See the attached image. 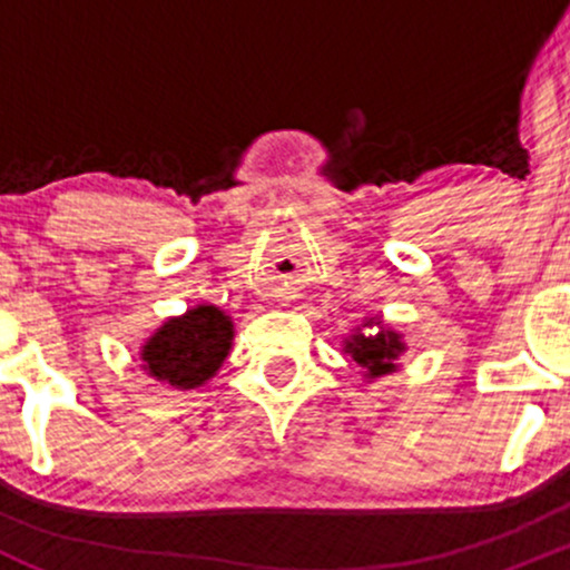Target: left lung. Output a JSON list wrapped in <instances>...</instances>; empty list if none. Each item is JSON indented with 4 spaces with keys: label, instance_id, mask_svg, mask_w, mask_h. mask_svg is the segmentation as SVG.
I'll return each instance as SVG.
<instances>
[{
    "label": "left lung",
    "instance_id": "1",
    "mask_svg": "<svg viewBox=\"0 0 570 570\" xmlns=\"http://www.w3.org/2000/svg\"><path fill=\"white\" fill-rule=\"evenodd\" d=\"M366 325H370V322H366ZM405 347H402L400 336H396L394 331H381L375 333V336H364V333L353 336L347 342V347H344V353L353 355L355 364L366 366V370H370V377H381L394 372V358Z\"/></svg>",
    "mask_w": 570,
    "mask_h": 570
}]
</instances>
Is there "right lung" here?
I'll return each instance as SVG.
<instances>
[{"instance_id":"add662e5","label":"right lung","mask_w":570,"mask_h":570,"mask_svg":"<svg viewBox=\"0 0 570 570\" xmlns=\"http://www.w3.org/2000/svg\"><path fill=\"white\" fill-rule=\"evenodd\" d=\"M232 320L215 306H198L168 320L142 347L146 370L176 389H195L209 381L232 347Z\"/></svg>"}]
</instances>
